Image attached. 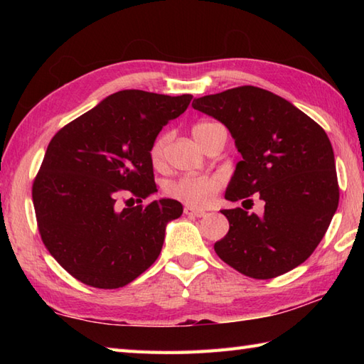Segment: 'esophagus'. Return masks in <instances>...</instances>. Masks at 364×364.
I'll return each mask as SVG.
<instances>
[{
  "instance_id": "obj_1",
  "label": "esophagus",
  "mask_w": 364,
  "mask_h": 364,
  "mask_svg": "<svg viewBox=\"0 0 364 364\" xmlns=\"http://www.w3.org/2000/svg\"><path fill=\"white\" fill-rule=\"evenodd\" d=\"M184 214L186 215H191V218H203V215H206L205 211L202 210H196V208H191V206H186L184 208Z\"/></svg>"
}]
</instances>
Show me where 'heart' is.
Instances as JSON below:
<instances>
[{
	"instance_id": "1",
	"label": "heart",
	"mask_w": 364,
	"mask_h": 364,
	"mask_svg": "<svg viewBox=\"0 0 364 364\" xmlns=\"http://www.w3.org/2000/svg\"><path fill=\"white\" fill-rule=\"evenodd\" d=\"M211 122H200L192 128V134L197 142L202 141L203 131L211 127ZM167 144V136H161L153 142L150 149V159L154 166H158L164 156V149ZM222 186V181L215 175H184L170 181L166 186V194L191 208H203L211 202Z\"/></svg>"
}]
</instances>
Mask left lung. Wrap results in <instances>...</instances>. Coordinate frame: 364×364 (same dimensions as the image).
I'll use <instances>...</instances> for the list:
<instances>
[{
	"instance_id": "8db88e82",
	"label": "left lung",
	"mask_w": 364,
	"mask_h": 364,
	"mask_svg": "<svg viewBox=\"0 0 364 364\" xmlns=\"http://www.w3.org/2000/svg\"><path fill=\"white\" fill-rule=\"evenodd\" d=\"M235 139L241 161L225 192L231 202L257 194L261 215L222 210L227 236L214 244L222 261L267 280L310 258L336 213L339 186L330 139L318 123L272 92L241 86L192 102ZM242 202V206H244Z\"/></svg>"
}]
</instances>
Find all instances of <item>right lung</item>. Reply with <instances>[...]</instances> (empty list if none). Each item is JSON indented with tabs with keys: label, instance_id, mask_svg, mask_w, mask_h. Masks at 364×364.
Returning <instances> with one entry per match:
<instances>
[{
	"label": "right lung",
	"instance_id": "1",
	"mask_svg": "<svg viewBox=\"0 0 364 364\" xmlns=\"http://www.w3.org/2000/svg\"><path fill=\"white\" fill-rule=\"evenodd\" d=\"M192 95L120 90L59 129L33 184L38 233L76 280L100 289L131 283L159 257L166 225L183 214L156 192L150 149ZM136 198L123 210L118 198Z\"/></svg>",
	"mask_w": 364,
	"mask_h": 364
}]
</instances>
